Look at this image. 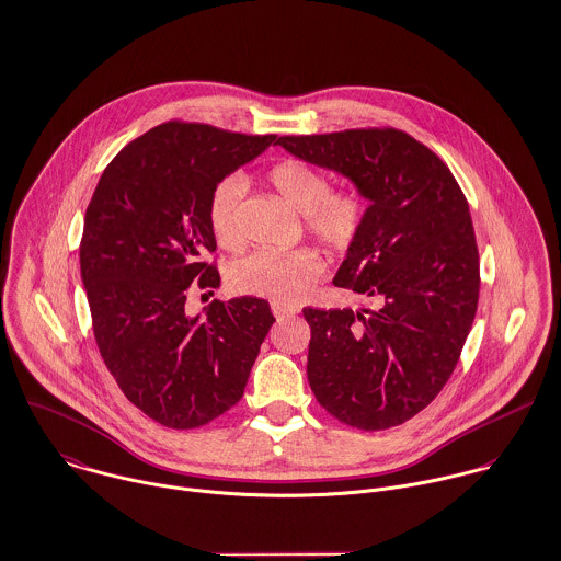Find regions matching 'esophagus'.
I'll list each match as a JSON object with an SVG mask.
<instances>
[{
  "mask_svg": "<svg viewBox=\"0 0 561 561\" xmlns=\"http://www.w3.org/2000/svg\"><path fill=\"white\" fill-rule=\"evenodd\" d=\"M272 313L283 320V318H289V316H296L298 309L296 307H289V305H283V302H272Z\"/></svg>",
  "mask_w": 561,
  "mask_h": 561,
  "instance_id": "esophagus-1",
  "label": "esophagus"
}]
</instances>
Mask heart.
<instances>
[{
	"mask_svg": "<svg viewBox=\"0 0 561 561\" xmlns=\"http://www.w3.org/2000/svg\"><path fill=\"white\" fill-rule=\"evenodd\" d=\"M267 181L296 213L305 215L307 232L322 245L335 252H346L355 245L368 217V199L359 188L331 191L329 176L300 159L276 163L267 172ZM243 193V181L228 176L213 188L208 202L210 230L217 243L230 250L243 243L239 221ZM322 272L324 261L313 250H256L232 265L230 285L241 294L296 302Z\"/></svg>",
	"mask_w": 561,
	"mask_h": 561,
	"instance_id": "heart-1",
	"label": "heart"
}]
</instances>
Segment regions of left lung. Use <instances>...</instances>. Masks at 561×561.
Segmentation results:
<instances>
[{
    "label": "left lung",
    "instance_id": "left-lung-1",
    "mask_svg": "<svg viewBox=\"0 0 561 561\" xmlns=\"http://www.w3.org/2000/svg\"><path fill=\"white\" fill-rule=\"evenodd\" d=\"M276 146L346 176L370 202L333 283L374 307L302 311L309 385L348 426H398L442 391L474 322L481 280L468 199L437 154L396 128L278 137Z\"/></svg>",
    "mask_w": 561,
    "mask_h": 561
}]
</instances>
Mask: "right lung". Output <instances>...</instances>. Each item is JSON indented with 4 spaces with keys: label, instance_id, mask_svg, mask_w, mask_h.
Masks as SVG:
<instances>
[{
    "label": "right lung",
    "instance_id": "obj_1",
    "mask_svg": "<svg viewBox=\"0 0 561 561\" xmlns=\"http://www.w3.org/2000/svg\"><path fill=\"white\" fill-rule=\"evenodd\" d=\"M276 135L168 122L104 170L84 215L80 274L93 333L126 398L170 428L208 424L243 396L274 324L267 300H213L185 313L188 289L219 287L210 193Z\"/></svg>",
    "mask_w": 561,
    "mask_h": 561
}]
</instances>
